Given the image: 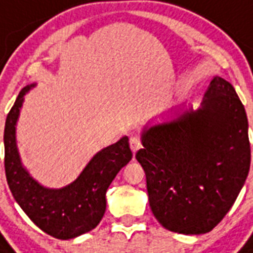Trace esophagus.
<instances>
[{
	"instance_id": "34e87169",
	"label": "esophagus",
	"mask_w": 253,
	"mask_h": 253,
	"mask_svg": "<svg viewBox=\"0 0 253 253\" xmlns=\"http://www.w3.org/2000/svg\"><path fill=\"white\" fill-rule=\"evenodd\" d=\"M130 147H131V151H132V154H136V151L142 147V143H140V139L138 136H132L130 139Z\"/></svg>"
}]
</instances>
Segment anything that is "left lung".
<instances>
[{
  "mask_svg": "<svg viewBox=\"0 0 253 253\" xmlns=\"http://www.w3.org/2000/svg\"><path fill=\"white\" fill-rule=\"evenodd\" d=\"M143 127L135 158L150 208L169 231H211L239 196L251 164L248 119L235 89L212 77L197 110L180 105Z\"/></svg>",
  "mask_w": 253,
  "mask_h": 253,
  "instance_id": "left-lung-1",
  "label": "left lung"
}]
</instances>
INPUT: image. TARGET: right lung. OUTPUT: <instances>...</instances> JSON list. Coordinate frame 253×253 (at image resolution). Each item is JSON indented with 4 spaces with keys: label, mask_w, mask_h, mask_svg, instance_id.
<instances>
[{
    "label": "right lung",
    "mask_w": 253,
    "mask_h": 253,
    "mask_svg": "<svg viewBox=\"0 0 253 253\" xmlns=\"http://www.w3.org/2000/svg\"><path fill=\"white\" fill-rule=\"evenodd\" d=\"M37 83L21 90L5 123V172L14 200L45 234L68 240L97 227L106 210V190L118 172L132 158L128 138L98 151L71 184L53 189L43 186L22 163L17 146V123L21 109Z\"/></svg>",
    "instance_id": "1"
}]
</instances>
